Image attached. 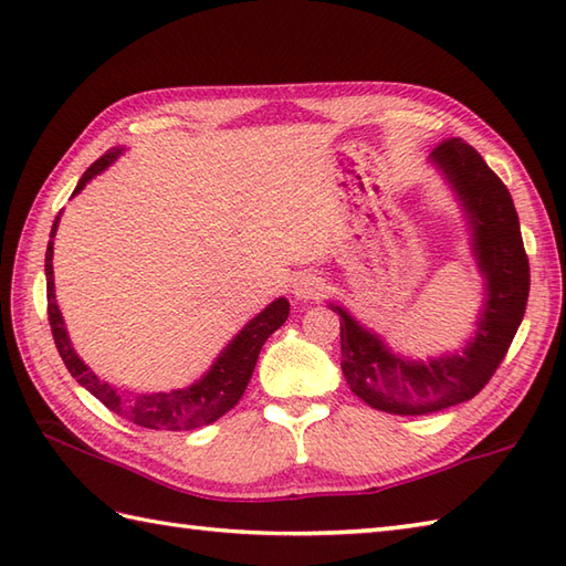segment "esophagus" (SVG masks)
<instances>
[{
  "instance_id": "obj_1",
  "label": "esophagus",
  "mask_w": 566,
  "mask_h": 566,
  "mask_svg": "<svg viewBox=\"0 0 566 566\" xmlns=\"http://www.w3.org/2000/svg\"><path fill=\"white\" fill-rule=\"evenodd\" d=\"M326 292V280H323L321 274H302L298 280L294 282V294L296 298H302V302H311V298H318Z\"/></svg>"
}]
</instances>
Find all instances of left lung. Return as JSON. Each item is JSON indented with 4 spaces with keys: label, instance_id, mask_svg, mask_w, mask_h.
<instances>
[{
    "label": "left lung",
    "instance_id": "1",
    "mask_svg": "<svg viewBox=\"0 0 566 566\" xmlns=\"http://www.w3.org/2000/svg\"><path fill=\"white\" fill-rule=\"evenodd\" d=\"M432 158L464 203L479 268L489 282L476 338L462 355L428 365L403 363L377 335L333 306L340 314V365L347 387L371 408L396 416H426L474 399L506 357L531 294V262L509 187L462 138L440 143Z\"/></svg>",
    "mask_w": 566,
    "mask_h": 566
}]
</instances>
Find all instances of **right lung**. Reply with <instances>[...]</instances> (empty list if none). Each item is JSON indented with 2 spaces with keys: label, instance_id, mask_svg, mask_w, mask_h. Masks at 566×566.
Instances as JSON below:
<instances>
[{
  "label": "right lung",
  "instance_id": "obj_1",
  "mask_svg": "<svg viewBox=\"0 0 566 566\" xmlns=\"http://www.w3.org/2000/svg\"><path fill=\"white\" fill-rule=\"evenodd\" d=\"M122 150H106L99 160H94L87 172L75 187L77 191L90 182L94 175H99L106 165L116 160ZM60 219V216H57ZM57 219L51 228V240L45 248V286H48V321H51V333L60 357L67 367V371L75 377L84 389L92 396L116 411L122 418L130 420L140 428L150 430H195L201 426H209L219 420L223 413L240 401V396L248 389V381L255 369L258 355L262 350L264 340L282 326L290 316V302L286 298H276L268 308L262 311L258 318H252L248 326L235 335V340L226 347V350L216 359L213 367L207 371V377L197 381L189 389H177L167 394H128L118 391L112 384L102 381L94 371L82 363V359L72 350L67 340V333L63 326V316H60L55 304V290H53V235L57 228Z\"/></svg>",
  "mask_w": 566,
  "mask_h": 566
}]
</instances>
